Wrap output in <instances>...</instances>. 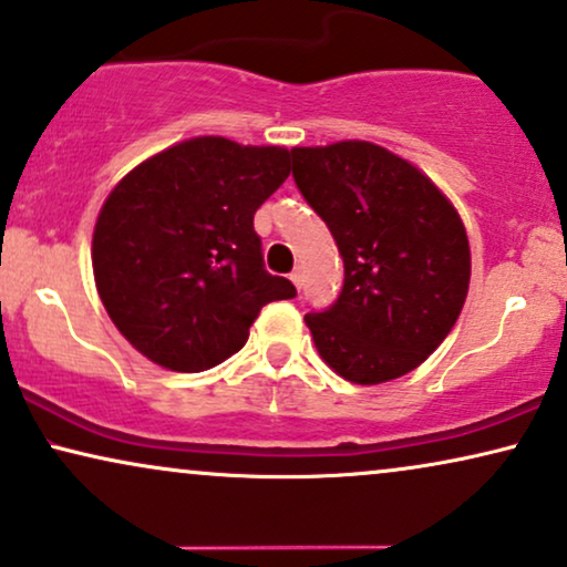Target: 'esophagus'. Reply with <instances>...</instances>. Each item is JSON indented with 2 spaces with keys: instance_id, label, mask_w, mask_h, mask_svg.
Instances as JSON below:
<instances>
[{
  "instance_id": "obj_1",
  "label": "esophagus",
  "mask_w": 567,
  "mask_h": 567,
  "mask_svg": "<svg viewBox=\"0 0 567 567\" xmlns=\"http://www.w3.org/2000/svg\"><path fill=\"white\" fill-rule=\"evenodd\" d=\"M291 284L297 286V289H301V270H299V268L291 274Z\"/></svg>"
}]
</instances>
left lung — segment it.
Returning <instances> with one entry per match:
<instances>
[{
  "label": "left lung",
  "mask_w": 567,
  "mask_h": 567,
  "mask_svg": "<svg viewBox=\"0 0 567 567\" xmlns=\"http://www.w3.org/2000/svg\"><path fill=\"white\" fill-rule=\"evenodd\" d=\"M293 182L326 220L343 289L307 312L330 370L380 385L416 370L458 320L472 278L466 226L422 168L367 140L291 148Z\"/></svg>",
  "instance_id": "left-lung-1"
}]
</instances>
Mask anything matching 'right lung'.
Instances as JSON below:
<instances>
[{"label": "right lung", "mask_w": 567, "mask_h": 567, "mask_svg": "<svg viewBox=\"0 0 567 567\" xmlns=\"http://www.w3.org/2000/svg\"><path fill=\"white\" fill-rule=\"evenodd\" d=\"M289 176L281 145L189 137L137 164L93 229V278L116 330L174 372H203L247 343L268 301L297 297L262 266L255 210Z\"/></svg>", "instance_id": "right-lung-1"}]
</instances>
